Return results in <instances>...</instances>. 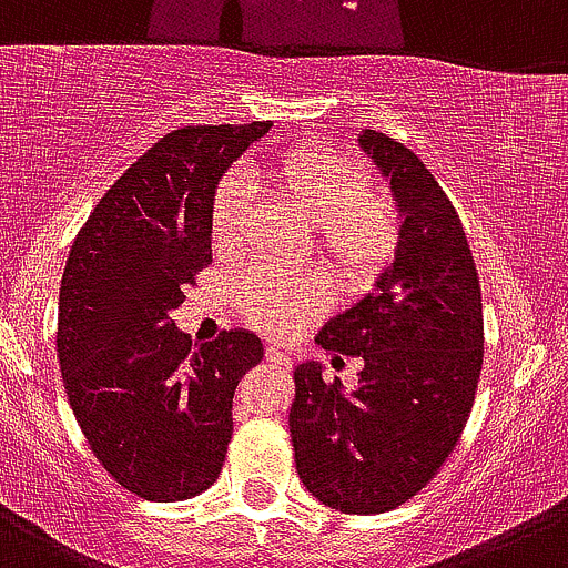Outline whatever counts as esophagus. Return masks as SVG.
<instances>
[{"label": "esophagus", "instance_id": "1", "mask_svg": "<svg viewBox=\"0 0 568 568\" xmlns=\"http://www.w3.org/2000/svg\"><path fill=\"white\" fill-rule=\"evenodd\" d=\"M264 356H267V362H273V365L290 368V354L287 351H281L278 345H267V348H264Z\"/></svg>", "mask_w": 568, "mask_h": 568}]
</instances>
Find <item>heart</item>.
Here are the masks:
<instances>
[{
  "label": "heart",
  "mask_w": 568,
  "mask_h": 568,
  "mask_svg": "<svg viewBox=\"0 0 568 568\" xmlns=\"http://www.w3.org/2000/svg\"><path fill=\"white\" fill-rule=\"evenodd\" d=\"M273 181L306 220L315 223L317 247L343 281H368L398 247L402 223L390 200L368 192L371 175L359 161L323 144L281 155ZM256 189L242 172L220 181L212 206V240L223 253L245 242ZM328 304V284L315 270L258 264L242 281V306L258 328L275 337L298 332Z\"/></svg>",
  "instance_id": "obj_1"
}]
</instances>
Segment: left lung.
<instances>
[{
	"mask_svg": "<svg viewBox=\"0 0 568 568\" xmlns=\"http://www.w3.org/2000/svg\"><path fill=\"white\" fill-rule=\"evenodd\" d=\"M359 148L390 181L402 236L374 293L328 317L315 343L362 356L359 385L295 368L290 435L315 499L339 513H385L418 494L452 455L483 371V295L466 231L424 161L379 131Z\"/></svg>",
	"mask_w": 568,
	"mask_h": 568,
	"instance_id": "left-lung-1",
	"label": "left lung"
}]
</instances>
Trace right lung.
<instances>
[{"mask_svg":"<svg viewBox=\"0 0 568 568\" xmlns=\"http://www.w3.org/2000/svg\"><path fill=\"white\" fill-rule=\"evenodd\" d=\"M267 131L166 133L108 189L67 258L58 362L69 404L102 468L142 499H192L217 483L234 390L264 356L245 328L192 348L170 315L212 264L220 178Z\"/></svg>","mask_w":568,"mask_h":568,"instance_id":"right-lung-1","label":"right lung"}]
</instances>
